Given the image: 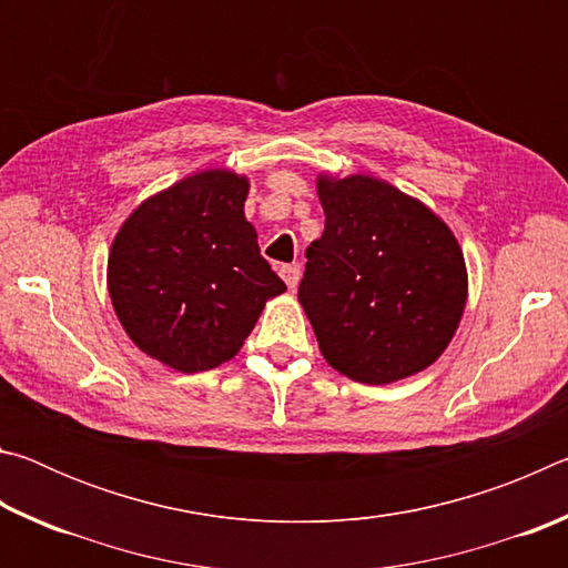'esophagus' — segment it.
<instances>
[{
	"label": "esophagus",
	"instance_id": "esophagus-1",
	"mask_svg": "<svg viewBox=\"0 0 568 568\" xmlns=\"http://www.w3.org/2000/svg\"><path fill=\"white\" fill-rule=\"evenodd\" d=\"M281 277L285 281V285L291 287V291H295V285H297V281H301V265L297 263H291V265H281Z\"/></svg>",
	"mask_w": 568,
	"mask_h": 568
}]
</instances>
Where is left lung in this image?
Here are the masks:
<instances>
[{
    "instance_id": "left-lung-1",
    "label": "left lung",
    "mask_w": 568,
    "mask_h": 568,
    "mask_svg": "<svg viewBox=\"0 0 568 568\" xmlns=\"http://www.w3.org/2000/svg\"><path fill=\"white\" fill-rule=\"evenodd\" d=\"M325 230L297 301L323 358L368 386L426 371L464 315V250L434 210L373 175L315 178Z\"/></svg>"
}]
</instances>
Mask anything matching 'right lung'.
Segmentation results:
<instances>
[{
    "mask_svg": "<svg viewBox=\"0 0 568 568\" xmlns=\"http://www.w3.org/2000/svg\"><path fill=\"white\" fill-rule=\"evenodd\" d=\"M247 175L200 170L132 210L112 240L108 291L124 333L180 373L235 358L285 293L245 220Z\"/></svg>",
    "mask_w": 568,
    "mask_h": 568,
    "instance_id": "right-lung-1",
    "label": "right lung"
}]
</instances>
